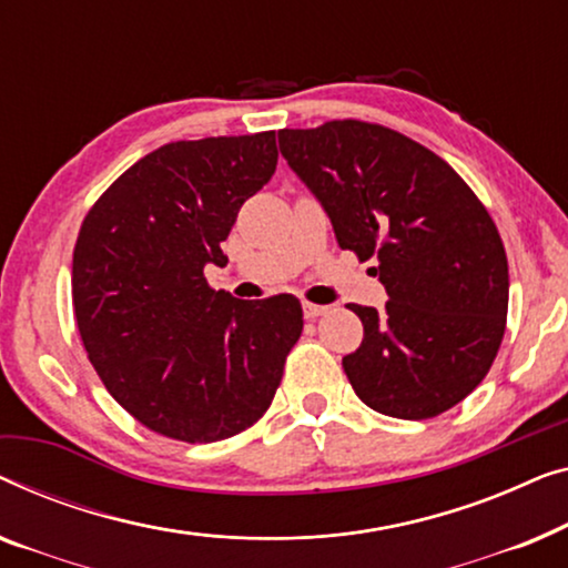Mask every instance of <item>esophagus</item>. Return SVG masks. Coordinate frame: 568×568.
Instances as JSON below:
<instances>
[{
	"label": "esophagus",
	"instance_id": "esophagus-1",
	"mask_svg": "<svg viewBox=\"0 0 568 568\" xmlns=\"http://www.w3.org/2000/svg\"><path fill=\"white\" fill-rule=\"evenodd\" d=\"M303 316H306V318H316V316H324L326 314V311H329V308H326V306H316V303H308V301H303Z\"/></svg>",
	"mask_w": 568,
	"mask_h": 568
}]
</instances>
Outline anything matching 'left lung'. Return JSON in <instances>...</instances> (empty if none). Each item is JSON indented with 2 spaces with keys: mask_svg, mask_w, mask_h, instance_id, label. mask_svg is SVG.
<instances>
[{
  "mask_svg": "<svg viewBox=\"0 0 568 568\" xmlns=\"http://www.w3.org/2000/svg\"><path fill=\"white\" fill-rule=\"evenodd\" d=\"M281 154L329 215L342 250L388 293L383 311L349 303L363 342L342 357L355 394L396 419L463 402L499 353L509 270L491 215L440 156L363 121L277 131Z\"/></svg>",
  "mask_w": 568,
  "mask_h": 568,
  "instance_id": "8db88e82",
  "label": "left lung"
}]
</instances>
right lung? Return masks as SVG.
Listing matches in <instances>:
<instances>
[{
	"label": "right lung",
	"instance_id": "add662e5",
	"mask_svg": "<svg viewBox=\"0 0 568 568\" xmlns=\"http://www.w3.org/2000/svg\"><path fill=\"white\" fill-rule=\"evenodd\" d=\"M275 166V131L164 143L79 229L71 301L90 363L131 417L172 440L252 427L301 337L295 295L239 301L203 275L229 262L221 242Z\"/></svg>",
	"mask_w": 568,
	"mask_h": 568
}]
</instances>
